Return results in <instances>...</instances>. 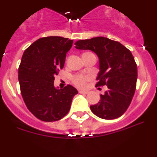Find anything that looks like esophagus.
Listing matches in <instances>:
<instances>
[{
	"label": "esophagus",
	"instance_id": "obj_1",
	"mask_svg": "<svg viewBox=\"0 0 157 157\" xmlns=\"http://www.w3.org/2000/svg\"><path fill=\"white\" fill-rule=\"evenodd\" d=\"M79 93L81 94H87L88 93V91H86V90H79Z\"/></svg>",
	"mask_w": 157,
	"mask_h": 157
}]
</instances>
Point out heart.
Returning <instances> with one entry per match:
<instances>
[{"mask_svg": "<svg viewBox=\"0 0 157 157\" xmlns=\"http://www.w3.org/2000/svg\"><path fill=\"white\" fill-rule=\"evenodd\" d=\"M88 80H89V77L83 76V75H76L73 77L74 83L80 88H83L86 86V81Z\"/></svg>", "mask_w": 157, "mask_h": 157, "instance_id": "obj_1", "label": "heart"}]
</instances>
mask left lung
Masks as SVG:
<instances>
[{
	"mask_svg": "<svg viewBox=\"0 0 157 157\" xmlns=\"http://www.w3.org/2000/svg\"><path fill=\"white\" fill-rule=\"evenodd\" d=\"M78 50H91L99 58L96 86H107L105 94L90 110L102 119L121 116L129 107L136 88L137 68L135 59L126 47L108 38L98 36L75 42Z\"/></svg>",
	"mask_w": 157,
	"mask_h": 157,
	"instance_id": "obj_1",
	"label": "left lung"
}]
</instances>
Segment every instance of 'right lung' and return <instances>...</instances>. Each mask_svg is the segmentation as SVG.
Masks as SVG:
<instances>
[{
    "label": "right lung",
    "instance_id": "obj_1",
    "mask_svg": "<svg viewBox=\"0 0 157 157\" xmlns=\"http://www.w3.org/2000/svg\"><path fill=\"white\" fill-rule=\"evenodd\" d=\"M73 40L60 36L41 38L25 50L18 69L22 97L29 111L39 120L58 121L70 109L77 90L68 85L54 86Z\"/></svg>",
    "mask_w": 157,
    "mask_h": 157
}]
</instances>
